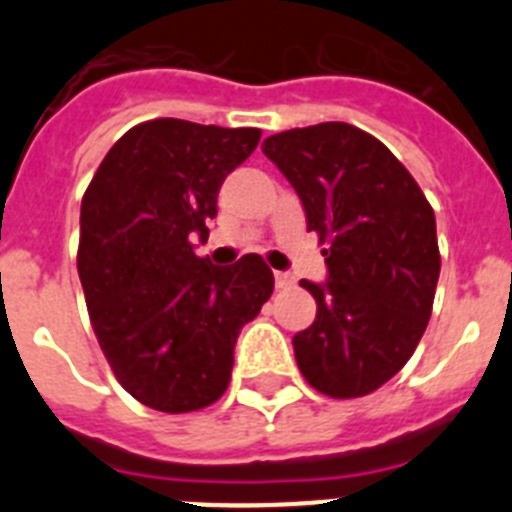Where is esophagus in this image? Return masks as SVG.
<instances>
[{
	"label": "esophagus",
	"instance_id": "esophagus-1",
	"mask_svg": "<svg viewBox=\"0 0 512 512\" xmlns=\"http://www.w3.org/2000/svg\"><path fill=\"white\" fill-rule=\"evenodd\" d=\"M274 284H277V289H287L295 284V277L289 271H274Z\"/></svg>",
	"mask_w": 512,
	"mask_h": 512
}]
</instances>
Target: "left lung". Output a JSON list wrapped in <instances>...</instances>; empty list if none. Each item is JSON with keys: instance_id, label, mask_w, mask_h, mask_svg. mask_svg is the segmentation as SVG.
<instances>
[{"instance_id": "obj_1", "label": "left lung", "mask_w": 512, "mask_h": 512, "mask_svg": "<svg viewBox=\"0 0 512 512\" xmlns=\"http://www.w3.org/2000/svg\"><path fill=\"white\" fill-rule=\"evenodd\" d=\"M261 151L325 246L328 279L300 282L318 315L292 338L297 366L323 395H369L408 364L431 320L441 271L433 207L395 153L348 122L284 130Z\"/></svg>"}]
</instances>
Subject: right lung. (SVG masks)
Here are the masks:
<instances>
[{
    "label": "right lung",
    "mask_w": 512,
    "mask_h": 512,
    "mask_svg": "<svg viewBox=\"0 0 512 512\" xmlns=\"http://www.w3.org/2000/svg\"><path fill=\"white\" fill-rule=\"evenodd\" d=\"M259 138V128L140 122L107 151L81 200L76 266L94 336L117 382L161 413L223 397L238 333L274 292L256 253L215 266L192 246L210 235L225 176Z\"/></svg>",
    "instance_id": "1"
}]
</instances>
